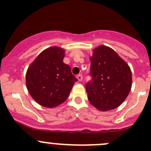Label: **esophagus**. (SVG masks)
I'll return each mask as SVG.
<instances>
[{
    "instance_id": "obj_1",
    "label": "esophagus",
    "mask_w": 151,
    "mask_h": 151,
    "mask_svg": "<svg viewBox=\"0 0 151 151\" xmlns=\"http://www.w3.org/2000/svg\"><path fill=\"white\" fill-rule=\"evenodd\" d=\"M76 78L78 80V82H82V79H83V77H82V75H78V76H76Z\"/></svg>"
}]
</instances>
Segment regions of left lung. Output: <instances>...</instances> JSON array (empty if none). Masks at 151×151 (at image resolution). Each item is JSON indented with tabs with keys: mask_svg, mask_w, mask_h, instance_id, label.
Listing matches in <instances>:
<instances>
[{
	"mask_svg": "<svg viewBox=\"0 0 151 151\" xmlns=\"http://www.w3.org/2000/svg\"><path fill=\"white\" fill-rule=\"evenodd\" d=\"M91 80L86 84L90 103L97 110L107 111L120 106L132 88V72L128 65L109 47L93 50L90 58Z\"/></svg>",
	"mask_w": 151,
	"mask_h": 151,
	"instance_id": "obj_1",
	"label": "left lung"
}]
</instances>
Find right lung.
Masks as SVG:
<instances>
[{"instance_id":"right-lung-1","label":"right lung","mask_w":151,"mask_h":151,"mask_svg":"<svg viewBox=\"0 0 151 151\" xmlns=\"http://www.w3.org/2000/svg\"><path fill=\"white\" fill-rule=\"evenodd\" d=\"M64 54L65 51L60 47H49L28 68V91L33 99L45 107L53 108L63 103L78 81L72 74L70 66L63 61Z\"/></svg>"}]
</instances>
